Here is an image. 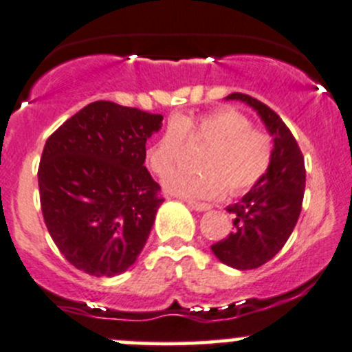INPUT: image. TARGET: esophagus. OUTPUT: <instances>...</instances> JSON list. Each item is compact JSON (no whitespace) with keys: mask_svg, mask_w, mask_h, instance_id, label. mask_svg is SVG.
<instances>
[{"mask_svg":"<svg viewBox=\"0 0 352 352\" xmlns=\"http://www.w3.org/2000/svg\"><path fill=\"white\" fill-rule=\"evenodd\" d=\"M187 206H189L190 209H194V211H209L211 209V206L209 204H204V202H197V201H187Z\"/></svg>","mask_w":352,"mask_h":352,"instance_id":"1","label":"esophagus"}]
</instances>
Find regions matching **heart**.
I'll return each mask as SVG.
<instances>
[{
  "mask_svg": "<svg viewBox=\"0 0 352 352\" xmlns=\"http://www.w3.org/2000/svg\"><path fill=\"white\" fill-rule=\"evenodd\" d=\"M187 141H204L197 153L201 168H179L163 179L168 194L187 199H216L252 189L272 163V140L250 126L236 110L219 107L202 113H177L146 148L151 172L165 175L182 156Z\"/></svg>",
  "mask_w": 352,
  "mask_h": 352,
  "instance_id": "obj_1",
  "label": "heart"
}]
</instances>
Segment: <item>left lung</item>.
I'll return each mask as SVG.
<instances>
[{"label": "left lung", "mask_w": 352, "mask_h": 352, "mask_svg": "<svg viewBox=\"0 0 352 352\" xmlns=\"http://www.w3.org/2000/svg\"><path fill=\"white\" fill-rule=\"evenodd\" d=\"M226 100L250 105L274 141L267 173L242 197L226 208L233 212V232L211 245L223 264L239 271L257 269L271 261L289 239L301 212L305 194V160L296 140L271 107L245 94H232Z\"/></svg>", "instance_id": "1"}]
</instances>
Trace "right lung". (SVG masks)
I'll return each mask as SVG.
<instances>
[{"instance_id":"add662e5","label":"right lung","mask_w":352,"mask_h":352,"mask_svg":"<svg viewBox=\"0 0 352 352\" xmlns=\"http://www.w3.org/2000/svg\"><path fill=\"white\" fill-rule=\"evenodd\" d=\"M163 116L107 100L88 104L45 141L38 192L66 261L97 278L122 274L143 250L162 206L144 166Z\"/></svg>"}]
</instances>
